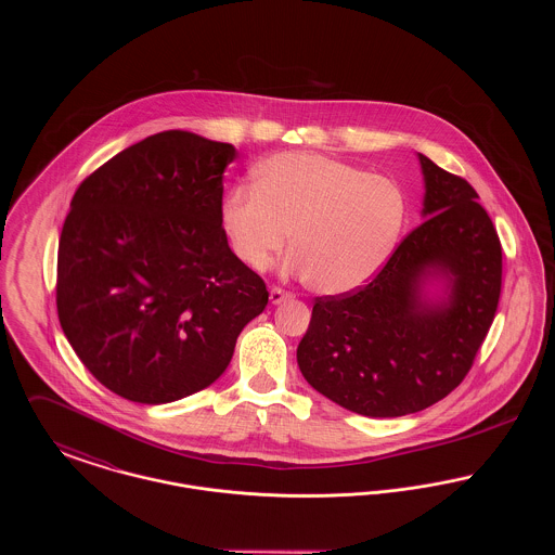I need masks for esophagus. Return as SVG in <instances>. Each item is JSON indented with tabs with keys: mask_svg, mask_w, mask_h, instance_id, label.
I'll use <instances>...</instances> for the list:
<instances>
[{
	"mask_svg": "<svg viewBox=\"0 0 555 555\" xmlns=\"http://www.w3.org/2000/svg\"><path fill=\"white\" fill-rule=\"evenodd\" d=\"M291 297H293L291 293H287V291L279 289V287H272V289H270V304H272V306H279V304L287 301V299H291Z\"/></svg>",
	"mask_w": 555,
	"mask_h": 555,
	"instance_id": "1",
	"label": "esophagus"
}]
</instances>
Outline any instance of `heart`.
<instances>
[{"label":"heart","mask_w":555,"mask_h":555,"mask_svg":"<svg viewBox=\"0 0 555 555\" xmlns=\"http://www.w3.org/2000/svg\"><path fill=\"white\" fill-rule=\"evenodd\" d=\"M408 214L403 189L345 159L283 152L256 168L254 186L222 202V227L238 260L264 270L287 245L285 268L322 295L360 289L387 264Z\"/></svg>","instance_id":"heart-1"}]
</instances>
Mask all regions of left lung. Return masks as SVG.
Returning <instances> with one entry per match:
<instances>
[{"label":"left lung","instance_id":"obj_1","mask_svg":"<svg viewBox=\"0 0 555 555\" xmlns=\"http://www.w3.org/2000/svg\"><path fill=\"white\" fill-rule=\"evenodd\" d=\"M423 224L366 287L318 297L297 364L370 418L421 412L468 374L502 291V245L475 189L418 154Z\"/></svg>","mask_w":555,"mask_h":555}]
</instances>
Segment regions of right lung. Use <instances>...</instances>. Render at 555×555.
I'll list each match as a JSON object with an SVG mask.
<instances>
[{
	"label": "right lung",
	"instance_id": "right-lung-1",
	"mask_svg": "<svg viewBox=\"0 0 555 555\" xmlns=\"http://www.w3.org/2000/svg\"><path fill=\"white\" fill-rule=\"evenodd\" d=\"M231 143L162 131L80 183L57 245V317L116 396L158 405L227 370L238 333L268 304L264 281L222 229Z\"/></svg>",
	"mask_w": 555,
	"mask_h": 555
}]
</instances>
